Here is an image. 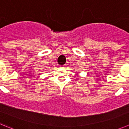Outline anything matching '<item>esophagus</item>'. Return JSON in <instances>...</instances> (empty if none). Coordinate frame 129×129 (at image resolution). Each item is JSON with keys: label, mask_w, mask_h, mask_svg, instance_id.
<instances>
[{"label": "esophagus", "mask_w": 129, "mask_h": 129, "mask_svg": "<svg viewBox=\"0 0 129 129\" xmlns=\"http://www.w3.org/2000/svg\"><path fill=\"white\" fill-rule=\"evenodd\" d=\"M64 66H65V65H64ZM64 66H60V67H64Z\"/></svg>", "instance_id": "obj_1"}]
</instances>
